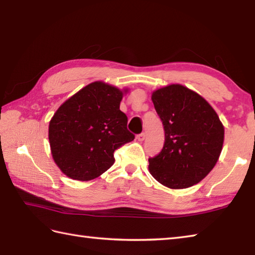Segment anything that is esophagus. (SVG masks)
Segmentation results:
<instances>
[{"instance_id":"1","label":"esophagus","mask_w":255,"mask_h":255,"mask_svg":"<svg viewBox=\"0 0 255 255\" xmlns=\"http://www.w3.org/2000/svg\"><path fill=\"white\" fill-rule=\"evenodd\" d=\"M144 138H145V133L144 132H141V133L137 134V139L139 140V141H143Z\"/></svg>"}]
</instances>
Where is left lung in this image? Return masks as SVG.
<instances>
[{
	"label": "left lung",
	"mask_w": 255,
	"mask_h": 255,
	"mask_svg": "<svg viewBox=\"0 0 255 255\" xmlns=\"http://www.w3.org/2000/svg\"><path fill=\"white\" fill-rule=\"evenodd\" d=\"M151 99L165 138L161 152L149 158V172L166 187H191L217 163L224 144L223 124L207 101L181 84L156 90Z\"/></svg>",
	"instance_id": "left-lung-1"
}]
</instances>
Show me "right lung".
Instances as JSON below:
<instances>
[{
    "label": "right lung",
    "mask_w": 255,
    "mask_h": 255,
    "mask_svg": "<svg viewBox=\"0 0 255 255\" xmlns=\"http://www.w3.org/2000/svg\"><path fill=\"white\" fill-rule=\"evenodd\" d=\"M123 92L93 82L58 108L49 124L52 158L67 176L99 177L114 164V152L134 139L128 118L119 110Z\"/></svg>",
    "instance_id": "right-lung-1"
}]
</instances>
